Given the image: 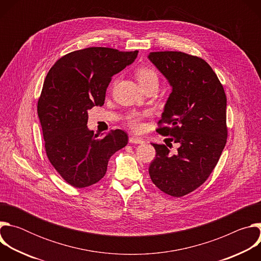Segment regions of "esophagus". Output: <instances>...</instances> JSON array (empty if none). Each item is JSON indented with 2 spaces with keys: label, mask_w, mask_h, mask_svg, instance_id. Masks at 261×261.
Segmentation results:
<instances>
[{
  "label": "esophagus",
  "mask_w": 261,
  "mask_h": 261,
  "mask_svg": "<svg viewBox=\"0 0 261 261\" xmlns=\"http://www.w3.org/2000/svg\"><path fill=\"white\" fill-rule=\"evenodd\" d=\"M129 142L130 143H142V142H144L141 138H139V137H136V136H131L130 138H129Z\"/></svg>",
  "instance_id": "1"
}]
</instances>
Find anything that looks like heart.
Returning <instances> with one entry per match:
<instances>
[{
	"instance_id": "heart-1",
	"label": "heart",
	"mask_w": 261,
	"mask_h": 261,
	"mask_svg": "<svg viewBox=\"0 0 261 261\" xmlns=\"http://www.w3.org/2000/svg\"><path fill=\"white\" fill-rule=\"evenodd\" d=\"M136 79L142 89L151 86V85H158L159 77L158 73L155 69L151 67H139L135 71ZM148 113H140V111H130L127 114L125 120L126 124L132 130H139L141 128V121L144 117H146Z\"/></svg>"
}]
</instances>
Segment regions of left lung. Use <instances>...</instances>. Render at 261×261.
Listing matches in <instances>:
<instances>
[{
    "instance_id": "obj_1",
    "label": "left lung",
    "mask_w": 261,
    "mask_h": 261,
    "mask_svg": "<svg viewBox=\"0 0 261 261\" xmlns=\"http://www.w3.org/2000/svg\"><path fill=\"white\" fill-rule=\"evenodd\" d=\"M148 59L172 87L156 131L178 145L173 154L165 144L152 143L156 157L148 173L162 192L181 197L207 179L226 144V95L201 58L156 51Z\"/></svg>"
}]
</instances>
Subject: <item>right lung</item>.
I'll return each mask as SVG.
<instances>
[{
    "mask_svg": "<svg viewBox=\"0 0 261 261\" xmlns=\"http://www.w3.org/2000/svg\"><path fill=\"white\" fill-rule=\"evenodd\" d=\"M138 50L89 47L59 59L45 77L37 111L47 158L75 188L99 181L117 151L128 143L125 131L102 135L88 129V110L102 106L115 74L132 64Z\"/></svg>",
    "mask_w": 261,
    "mask_h": 261,
    "instance_id": "add662e5",
    "label": "right lung"
}]
</instances>
